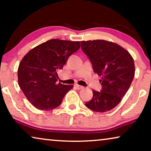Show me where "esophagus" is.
Segmentation results:
<instances>
[{"label":"esophagus","mask_w":151,"mask_h":151,"mask_svg":"<svg viewBox=\"0 0 151 151\" xmlns=\"http://www.w3.org/2000/svg\"><path fill=\"white\" fill-rule=\"evenodd\" d=\"M76 87L78 88V89H82V88H84V86L81 85H79V84H76Z\"/></svg>","instance_id":"34e87169"}]
</instances>
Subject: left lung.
I'll use <instances>...</instances> for the list:
<instances>
[{
	"mask_svg": "<svg viewBox=\"0 0 151 151\" xmlns=\"http://www.w3.org/2000/svg\"><path fill=\"white\" fill-rule=\"evenodd\" d=\"M81 48L90 59L93 69L101 77V91H93L86 106L104 113L115 108L129 90L135 76V64L129 51L104 40L81 41Z\"/></svg>",
	"mask_w": 151,
	"mask_h": 151,
	"instance_id": "left-lung-1",
	"label": "left lung"
}]
</instances>
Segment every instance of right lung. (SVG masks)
<instances>
[{"instance_id": "right-lung-1", "label": "right lung", "mask_w": 151, "mask_h": 151, "mask_svg": "<svg viewBox=\"0 0 151 151\" xmlns=\"http://www.w3.org/2000/svg\"><path fill=\"white\" fill-rule=\"evenodd\" d=\"M80 47L79 41L52 39L31 49L23 57L18 69V82L33 106L50 111L60 105L73 85L58 83V72Z\"/></svg>"}]
</instances>
